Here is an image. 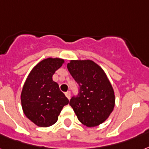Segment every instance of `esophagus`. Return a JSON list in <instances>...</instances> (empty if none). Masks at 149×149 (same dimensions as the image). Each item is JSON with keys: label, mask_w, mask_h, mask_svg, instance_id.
<instances>
[{"label": "esophagus", "mask_w": 149, "mask_h": 149, "mask_svg": "<svg viewBox=\"0 0 149 149\" xmlns=\"http://www.w3.org/2000/svg\"><path fill=\"white\" fill-rule=\"evenodd\" d=\"M65 96L67 97V98L68 99H70V96H71V94H70V91H67V92H65Z\"/></svg>", "instance_id": "obj_1"}]
</instances>
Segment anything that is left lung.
Instances as JSON below:
<instances>
[{
	"mask_svg": "<svg viewBox=\"0 0 149 149\" xmlns=\"http://www.w3.org/2000/svg\"><path fill=\"white\" fill-rule=\"evenodd\" d=\"M70 74L79 86V94L70 105L79 121L87 127L104 123L114 109L115 93L102 67L92 60H70Z\"/></svg>",
	"mask_w": 149,
	"mask_h": 149,
	"instance_id": "8db88e82",
	"label": "left lung"
}]
</instances>
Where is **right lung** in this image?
<instances>
[{"label": "right lung", "mask_w": 149, "mask_h": 149, "mask_svg": "<svg viewBox=\"0 0 149 149\" xmlns=\"http://www.w3.org/2000/svg\"><path fill=\"white\" fill-rule=\"evenodd\" d=\"M65 62L60 58H47L32 69L21 93V104L25 116L34 124L47 127L54 124L69 100L52 79L57 70Z\"/></svg>", "instance_id": "obj_1"}]
</instances>
